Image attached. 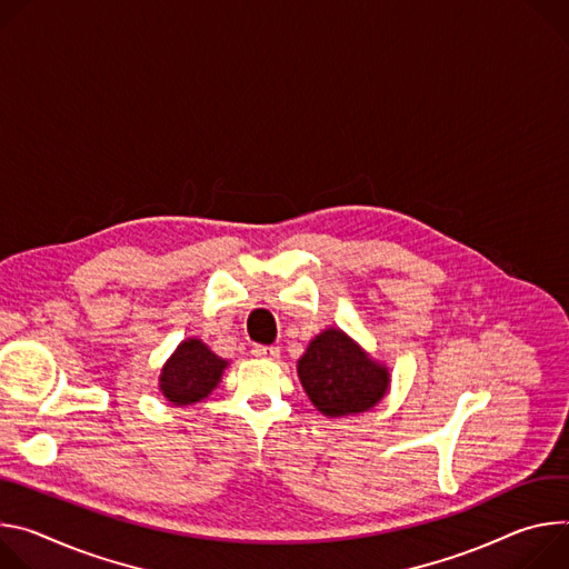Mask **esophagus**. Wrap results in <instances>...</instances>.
<instances>
[{"mask_svg":"<svg viewBox=\"0 0 569 569\" xmlns=\"http://www.w3.org/2000/svg\"><path fill=\"white\" fill-rule=\"evenodd\" d=\"M250 352L260 359H278L280 357V348H276V346H252Z\"/></svg>","mask_w":569,"mask_h":569,"instance_id":"obj_1","label":"esophagus"}]
</instances>
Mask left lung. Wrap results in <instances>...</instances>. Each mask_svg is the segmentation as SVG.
I'll list each match as a JSON object with an SVG mask.
<instances>
[{
  "label": "left lung",
  "instance_id": "8db88e82",
  "mask_svg": "<svg viewBox=\"0 0 569 569\" xmlns=\"http://www.w3.org/2000/svg\"><path fill=\"white\" fill-rule=\"evenodd\" d=\"M296 368L307 398L328 418L370 411L391 389L389 366L372 359L339 328L313 337Z\"/></svg>",
  "mask_w": 569,
  "mask_h": 569
}]
</instances>
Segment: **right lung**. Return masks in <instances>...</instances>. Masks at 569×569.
<instances>
[{"label": "right lung", "mask_w": 569, "mask_h": 569, "mask_svg": "<svg viewBox=\"0 0 569 569\" xmlns=\"http://www.w3.org/2000/svg\"><path fill=\"white\" fill-rule=\"evenodd\" d=\"M228 366L230 361L214 355L208 343L189 337L180 341L164 361L158 377V389L173 407L197 405L219 387Z\"/></svg>", "instance_id": "right-lung-1"}]
</instances>
